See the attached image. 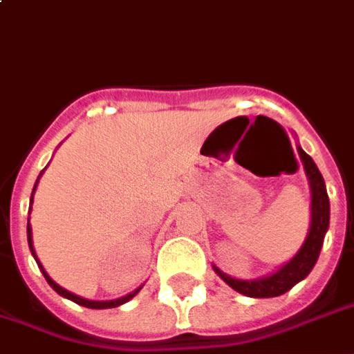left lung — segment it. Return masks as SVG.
<instances>
[{"label": "left lung", "mask_w": 354, "mask_h": 354, "mask_svg": "<svg viewBox=\"0 0 354 354\" xmlns=\"http://www.w3.org/2000/svg\"><path fill=\"white\" fill-rule=\"evenodd\" d=\"M298 153H300V159H302L306 174L310 178L311 187V227L310 232H308V238H306L300 251L290 259L289 263L281 266L276 274L263 277V279L242 281V279L229 277L214 266L217 276L221 277L225 283L230 285L232 289L238 290L240 295H245V297L251 298L279 297V295L292 289L298 281H302L304 277L310 274L311 268L315 266L317 259H319L324 234H326L328 223H330V203H328V193H326L323 174L319 172L313 159L300 146H298Z\"/></svg>", "instance_id": "1"}]
</instances>
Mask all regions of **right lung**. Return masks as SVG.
<instances>
[{"instance_id": "add662e5", "label": "right lung", "mask_w": 354, "mask_h": 354, "mask_svg": "<svg viewBox=\"0 0 354 354\" xmlns=\"http://www.w3.org/2000/svg\"><path fill=\"white\" fill-rule=\"evenodd\" d=\"M33 191H35V187H33ZM28 243H30V250L31 253H33V257H35V251H33V242H31V227L28 225ZM37 261V259H35ZM39 268H41V272H43V276L46 277V281H48V285H50L52 289L56 290L57 295H62V297L69 298V300H73V302H77L78 306H84V308H91V310H106V308H118V306H122V304H125L127 300H131V298L137 295L138 290H140V287H138L137 290H133V292H129L127 297H122L118 298V300H109V302H93V300H86V298H80L77 297V295H73V292H69V290H65L64 287H59V285L56 283V281H52V277L44 272V268L41 266V263L37 261Z\"/></svg>"}]
</instances>
